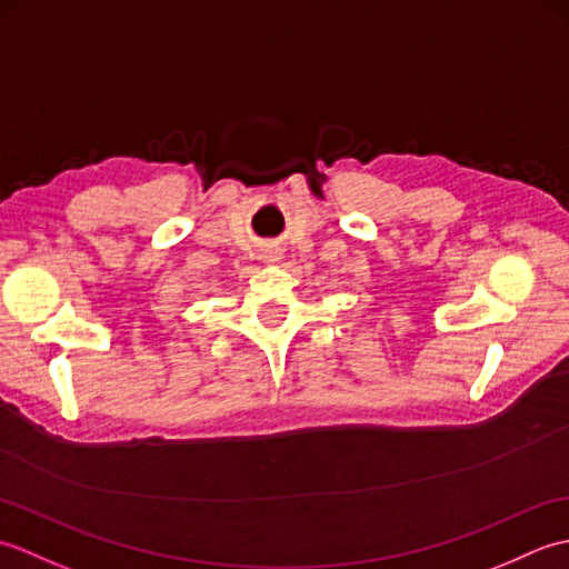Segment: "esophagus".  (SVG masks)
Listing matches in <instances>:
<instances>
[{"label": "esophagus", "instance_id": "esophagus-1", "mask_svg": "<svg viewBox=\"0 0 569 569\" xmlns=\"http://www.w3.org/2000/svg\"><path fill=\"white\" fill-rule=\"evenodd\" d=\"M281 257H283V251L278 249L276 244H266V247L261 249V259H263L266 263H276V261H281Z\"/></svg>", "mask_w": 569, "mask_h": 569}]
</instances>
